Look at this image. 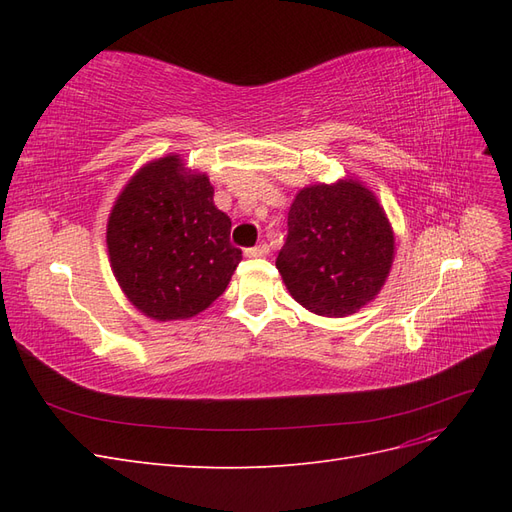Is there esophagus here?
Segmentation results:
<instances>
[{"mask_svg":"<svg viewBox=\"0 0 512 512\" xmlns=\"http://www.w3.org/2000/svg\"><path fill=\"white\" fill-rule=\"evenodd\" d=\"M267 254H269L267 243L256 245V247H247V250H245V256H250V258H260V256H267Z\"/></svg>","mask_w":512,"mask_h":512,"instance_id":"1","label":"esophagus"}]
</instances>
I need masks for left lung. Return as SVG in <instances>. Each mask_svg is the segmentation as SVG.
<instances>
[{"label": "left lung", "instance_id": "obj_1", "mask_svg": "<svg viewBox=\"0 0 512 512\" xmlns=\"http://www.w3.org/2000/svg\"><path fill=\"white\" fill-rule=\"evenodd\" d=\"M395 260V232L363 181L307 185L288 211L275 260L290 297L309 312L344 318L376 299Z\"/></svg>", "mask_w": 512, "mask_h": 512}]
</instances>
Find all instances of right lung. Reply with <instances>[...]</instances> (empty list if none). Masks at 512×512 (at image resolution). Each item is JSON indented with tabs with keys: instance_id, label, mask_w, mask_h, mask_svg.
<instances>
[{
	"instance_id": "obj_1",
	"label": "right lung",
	"mask_w": 512,
	"mask_h": 512,
	"mask_svg": "<svg viewBox=\"0 0 512 512\" xmlns=\"http://www.w3.org/2000/svg\"><path fill=\"white\" fill-rule=\"evenodd\" d=\"M108 260L128 301L151 320H188L226 290L241 250L205 173L170 156L123 185L106 224Z\"/></svg>"
}]
</instances>
